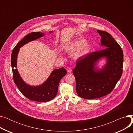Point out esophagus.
Returning <instances> with one entry per match:
<instances>
[{
    "mask_svg": "<svg viewBox=\"0 0 133 133\" xmlns=\"http://www.w3.org/2000/svg\"><path fill=\"white\" fill-rule=\"evenodd\" d=\"M72 69L71 68H68L67 69V71L68 73H70L72 72Z\"/></svg>",
    "mask_w": 133,
    "mask_h": 133,
    "instance_id": "1",
    "label": "esophagus"
}]
</instances>
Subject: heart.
<instances>
[{"label":"heart","instance_id":"1","mask_svg":"<svg viewBox=\"0 0 133 133\" xmlns=\"http://www.w3.org/2000/svg\"><path fill=\"white\" fill-rule=\"evenodd\" d=\"M92 50V45L87 43L83 38H79L74 40L65 47V50L69 54H74L75 59H78L84 57L89 54ZM59 55L62 57V53L60 51Z\"/></svg>","mask_w":133,"mask_h":133}]
</instances>
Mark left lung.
<instances>
[{"instance_id": "left-lung-1", "label": "left lung", "mask_w": 133, "mask_h": 133, "mask_svg": "<svg viewBox=\"0 0 133 133\" xmlns=\"http://www.w3.org/2000/svg\"><path fill=\"white\" fill-rule=\"evenodd\" d=\"M103 50L87 54L76 62L73 73L76 80V91L83 99L99 98L109 94L122 74L123 54L120 46L111 35L97 30ZM105 59L102 68L99 61Z\"/></svg>"}]
</instances>
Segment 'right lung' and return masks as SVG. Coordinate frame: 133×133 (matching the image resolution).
Listing matches in <instances>:
<instances>
[{
    "label": "right lung",
    "instance_id": "obj_1",
    "mask_svg": "<svg viewBox=\"0 0 133 133\" xmlns=\"http://www.w3.org/2000/svg\"><path fill=\"white\" fill-rule=\"evenodd\" d=\"M53 31H50L52 33ZM45 36V33L38 32H32L21 40L13 48L11 54V64L12 68L13 80L15 84L22 93L27 99L37 102H47L52 100L58 93V86L61 79L66 74L64 67L55 69L47 79L38 86H31L26 83L21 77L17 69V58L20 48L29 42L38 39Z\"/></svg>",
    "mask_w": 133,
    "mask_h": 133
}]
</instances>
